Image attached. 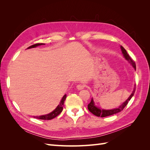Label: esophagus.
Masks as SVG:
<instances>
[{"instance_id":"1","label":"esophagus","mask_w":150,"mask_h":150,"mask_svg":"<svg viewBox=\"0 0 150 150\" xmlns=\"http://www.w3.org/2000/svg\"><path fill=\"white\" fill-rule=\"evenodd\" d=\"M76 88L78 90H81V89H83L84 88V85H83L82 84H79L78 85H77Z\"/></svg>"}]
</instances>
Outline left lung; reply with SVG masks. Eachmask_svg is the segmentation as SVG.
I'll return each instance as SVG.
<instances>
[{
	"label": "left lung",
	"mask_w": 150,
	"mask_h": 150,
	"mask_svg": "<svg viewBox=\"0 0 150 150\" xmlns=\"http://www.w3.org/2000/svg\"><path fill=\"white\" fill-rule=\"evenodd\" d=\"M121 51L122 54H123V56L125 57V58L129 62V63L133 66V67L134 68V69L136 70V64H135V62H134V61L131 59V57L128 55V54L127 53L126 51L125 50V49L121 46ZM135 89H136V85H134V88L133 89V91L132 93L131 94L130 96H129V98L126 99V100L122 103L121 106H120L117 108H115V109H112V110H101L100 108H98L96 106H95V104L94 102L93 101V99H91V101L90 103L88 105V108L89 111L93 113V114L95 116H98V117H106L108 116H111L112 115H115L116 114L117 112H120L121 111L123 110V109L125 108V106L128 104V102L129 101L130 99H131L133 96V95L134 94L135 92Z\"/></svg>",
	"instance_id": "left-lung-1"
}]
</instances>
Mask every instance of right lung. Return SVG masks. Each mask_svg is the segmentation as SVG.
Here are the masks:
<instances>
[{
  "mask_svg": "<svg viewBox=\"0 0 150 150\" xmlns=\"http://www.w3.org/2000/svg\"><path fill=\"white\" fill-rule=\"evenodd\" d=\"M45 44L43 43H38V44H35L34 45H32V46H29L28 49H30V48H34L37 46H40V45H44ZM66 94H65L64 96L62 97V99L61 100V102L59 103V104L57 106V108L54 110L52 112H50L49 114L46 115H42V116H34V117L37 119H39V120H51L54 117H56L57 116H58L60 113L62 112V109H63V106H64V101L66 100Z\"/></svg>",
  "mask_w": 150,
  "mask_h": 150,
  "instance_id": "add662e5",
  "label": "right lung"
}]
</instances>
